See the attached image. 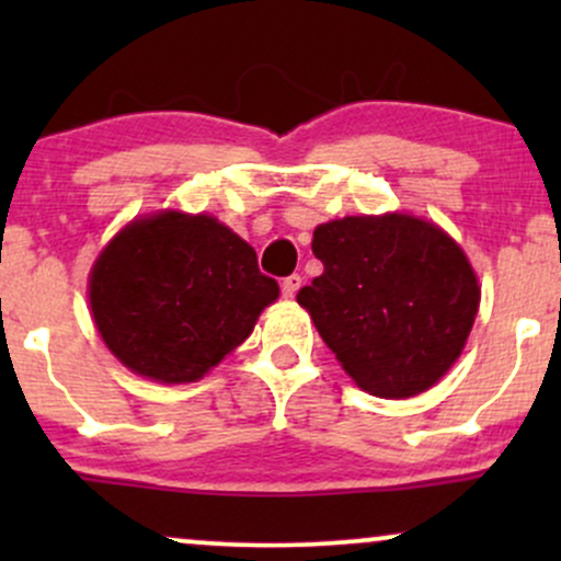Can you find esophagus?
Listing matches in <instances>:
<instances>
[{
	"instance_id": "1",
	"label": "esophagus",
	"mask_w": 561,
	"mask_h": 561,
	"mask_svg": "<svg viewBox=\"0 0 561 561\" xmlns=\"http://www.w3.org/2000/svg\"><path fill=\"white\" fill-rule=\"evenodd\" d=\"M300 274L285 276V279H282V295H285V298H295V293L300 289Z\"/></svg>"
}]
</instances>
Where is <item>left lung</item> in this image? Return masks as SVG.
I'll return each instance as SVG.
<instances>
[{
    "label": "left lung",
    "instance_id": "obj_1",
    "mask_svg": "<svg viewBox=\"0 0 561 561\" xmlns=\"http://www.w3.org/2000/svg\"><path fill=\"white\" fill-rule=\"evenodd\" d=\"M324 272L298 302L358 388L420 396L461 356L480 306L465 250L405 214L345 216L313 231Z\"/></svg>",
    "mask_w": 561,
    "mask_h": 561
}]
</instances>
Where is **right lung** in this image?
Here are the masks:
<instances>
[{
	"label": "right lung",
	"mask_w": 561,
	"mask_h": 561,
	"mask_svg": "<svg viewBox=\"0 0 561 561\" xmlns=\"http://www.w3.org/2000/svg\"><path fill=\"white\" fill-rule=\"evenodd\" d=\"M279 285L214 216L134 218L89 276L96 330L121 364L156 382H195L250 337Z\"/></svg>",
	"instance_id": "1"
}]
</instances>
